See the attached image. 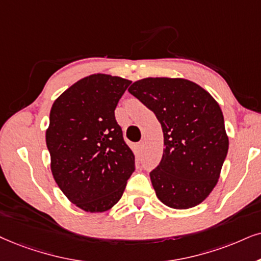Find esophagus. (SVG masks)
<instances>
[{
    "mask_svg": "<svg viewBox=\"0 0 261 261\" xmlns=\"http://www.w3.org/2000/svg\"><path fill=\"white\" fill-rule=\"evenodd\" d=\"M143 148H144V142H143V141L138 142V144H137V149L140 150V151H142V150H143Z\"/></svg>",
    "mask_w": 261,
    "mask_h": 261,
    "instance_id": "esophagus-1",
    "label": "esophagus"
}]
</instances>
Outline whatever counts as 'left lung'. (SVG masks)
Wrapping results in <instances>:
<instances>
[{
	"label": "left lung",
	"instance_id": "obj_1",
	"mask_svg": "<svg viewBox=\"0 0 261 261\" xmlns=\"http://www.w3.org/2000/svg\"><path fill=\"white\" fill-rule=\"evenodd\" d=\"M128 92L154 112L163 127V159L150 172L158 199L176 210L197 206L218 183L229 149L218 102L183 78H144Z\"/></svg>",
	"mask_w": 261,
	"mask_h": 261
}]
</instances>
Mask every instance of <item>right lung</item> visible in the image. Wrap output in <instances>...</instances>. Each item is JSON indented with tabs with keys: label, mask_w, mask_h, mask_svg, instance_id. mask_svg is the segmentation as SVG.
I'll return each instance as SVG.
<instances>
[{
	"label": "right lung",
	"mask_w": 261,
	"mask_h": 261,
	"mask_svg": "<svg viewBox=\"0 0 261 261\" xmlns=\"http://www.w3.org/2000/svg\"><path fill=\"white\" fill-rule=\"evenodd\" d=\"M131 81L103 73L75 82L53 103L45 142L66 197L85 212L111 210L135 171L114 110Z\"/></svg>",
	"instance_id": "right-lung-1"
}]
</instances>
